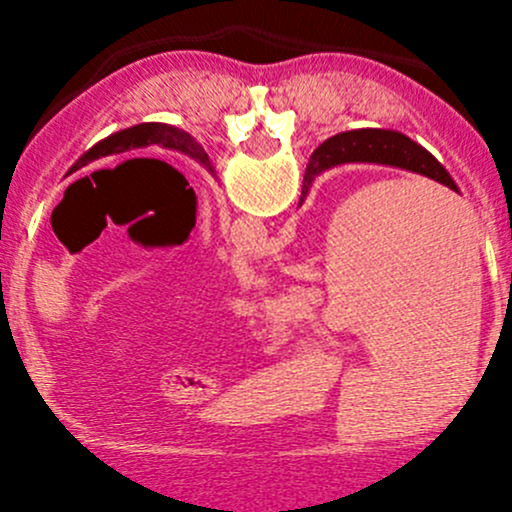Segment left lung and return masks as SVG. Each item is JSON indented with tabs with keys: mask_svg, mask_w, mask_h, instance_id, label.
<instances>
[{
	"mask_svg": "<svg viewBox=\"0 0 512 512\" xmlns=\"http://www.w3.org/2000/svg\"><path fill=\"white\" fill-rule=\"evenodd\" d=\"M146 146L173 148V151H180L185 153V156L195 158L198 163H203L205 168L213 173V165H210V158L208 153H205V148L200 146L190 133L180 131V128H173V126H165V123H141V126H133L121 133H113V136H108L106 141L96 143L91 151H86L84 156L76 160L74 168H71L69 173L94 163L98 158H106V156H113V153H126L131 151V148H146Z\"/></svg>",
	"mask_w": 512,
	"mask_h": 512,
	"instance_id": "obj_1",
	"label": "left lung"
}]
</instances>
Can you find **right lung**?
Returning <instances> with one entry per match:
<instances>
[{"instance_id":"obj_1","label":"right lung","mask_w":512,"mask_h":512,"mask_svg":"<svg viewBox=\"0 0 512 512\" xmlns=\"http://www.w3.org/2000/svg\"><path fill=\"white\" fill-rule=\"evenodd\" d=\"M342 163H381L394 165V168L411 170V173L426 175V178L438 180L446 188L458 190L448 170L438 163L426 148L411 141L409 136L396 131H381V128H361V131H347L324 141L309 158L307 170H304V190L307 195L309 185L322 170L334 168Z\"/></svg>"}]
</instances>
